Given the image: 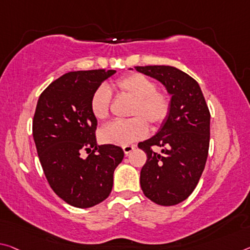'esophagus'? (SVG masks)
Here are the masks:
<instances>
[{"instance_id": "34e87169", "label": "esophagus", "mask_w": 250, "mask_h": 250, "mask_svg": "<svg viewBox=\"0 0 250 250\" xmlns=\"http://www.w3.org/2000/svg\"><path fill=\"white\" fill-rule=\"evenodd\" d=\"M134 148H136V146H133V145H131V146L128 145V146H122V149H124L125 154H129L130 152L133 151Z\"/></svg>"}]
</instances>
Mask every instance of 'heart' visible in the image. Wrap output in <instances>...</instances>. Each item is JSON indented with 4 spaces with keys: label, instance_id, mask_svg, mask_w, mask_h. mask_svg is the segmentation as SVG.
<instances>
[{
    "label": "heart",
    "instance_id": "heart-1",
    "mask_svg": "<svg viewBox=\"0 0 250 250\" xmlns=\"http://www.w3.org/2000/svg\"><path fill=\"white\" fill-rule=\"evenodd\" d=\"M119 93L133 99L129 116L125 121L111 122L100 132L101 140L105 144L128 146L144 138L148 132V125L157 126L168 117L170 100L167 94L157 90V84L151 79L141 73L125 75L116 82ZM111 92L105 85L94 90L90 100V109L98 120L108 118L110 111Z\"/></svg>",
    "mask_w": 250,
    "mask_h": 250
}]
</instances>
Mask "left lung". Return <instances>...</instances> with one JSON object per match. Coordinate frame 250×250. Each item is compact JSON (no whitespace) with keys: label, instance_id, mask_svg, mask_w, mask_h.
Masks as SVG:
<instances>
[{"label":"left lung","instance_id":"8db88e82","mask_svg":"<svg viewBox=\"0 0 250 250\" xmlns=\"http://www.w3.org/2000/svg\"><path fill=\"white\" fill-rule=\"evenodd\" d=\"M134 69L162 83L171 96L169 114L159 131L138 145L146 153L140 172L141 189L158 205H177L191 195L203 175L210 139V113L199 84L187 73L169 65ZM153 145L161 146L162 152H153Z\"/></svg>","mask_w":250,"mask_h":250}]
</instances>
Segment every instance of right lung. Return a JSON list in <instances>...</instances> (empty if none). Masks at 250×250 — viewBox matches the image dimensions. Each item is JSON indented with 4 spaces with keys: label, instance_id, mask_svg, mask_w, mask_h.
Wrapping results in <instances>:
<instances>
[{
    "label": "right lung",
    "instance_id": "obj_1",
    "mask_svg": "<svg viewBox=\"0 0 250 250\" xmlns=\"http://www.w3.org/2000/svg\"><path fill=\"white\" fill-rule=\"evenodd\" d=\"M116 70L73 71L43 91L33 118V139L53 191L77 208H90L109 197L113 172L124 159L114 145H97L98 121L90 109L94 90ZM83 149L89 153L83 158Z\"/></svg>",
    "mask_w": 250,
    "mask_h": 250
}]
</instances>
